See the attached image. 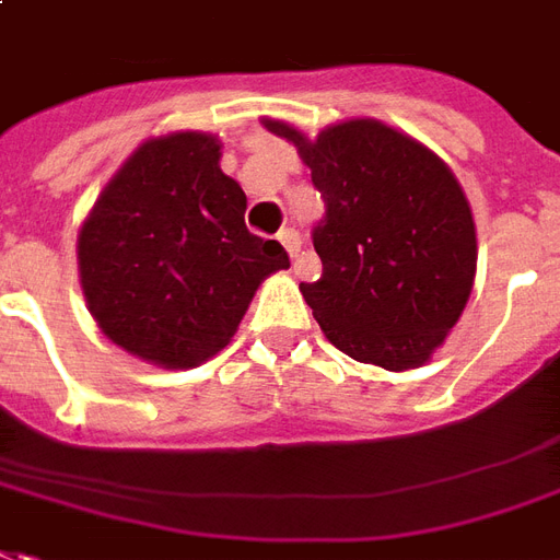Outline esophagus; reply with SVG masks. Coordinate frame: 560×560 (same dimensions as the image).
I'll list each match as a JSON object with an SVG mask.
<instances>
[{"label":"esophagus","mask_w":560,"mask_h":560,"mask_svg":"<svg viewBox=\"0 0 560 560\" xmlns=\"http://www.w3.org/2000/svg\"><path fill=\"white\" fill-rule=\"evenodd\" d=\"M277 238H280V245L285 247V254L292 256V259H295V256L301 254V233H298L295 226H285L283 233L277 235Z\"/></svg>","instance_id":"34e87169"}]
</instances>
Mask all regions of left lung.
Masks as SVG:
<instances>
[{"label": "left lung", "instance_id": "1", "mask_svg": "<svg viewBox=\"0 0 560 560\" xmlns=\"http://www.w3.org/2000/svg\"><path fill=\"white\" fill-rule=\"evenodd\" d=\"M259 124L295 144L325 197L313 230L322 277L301 283L330 345L405 372L431 360L472 295L478 242L464 188L443 159L375 117L325 126Z\"/></svg>", "mask_w": 560, "mask_h": 560}]
</instances>
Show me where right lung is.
<instances>
[{"label":"right lung","mask_w":560,"mask_h":560,"mask_svg":"<svg viewBox=\"0 0 560 560\" xmlns=\"http://www.w3.org/2000/svg\"><path fill=\"white\" fill-rule=\"evenodd\" d=\"M247 197L209 132L138 144L79 230V280L96 327L162 369H195L230 345L265 277L289 268L280 242L245 226Z\"/></svg>","instance_id":"add662e5"}]
</instances>
